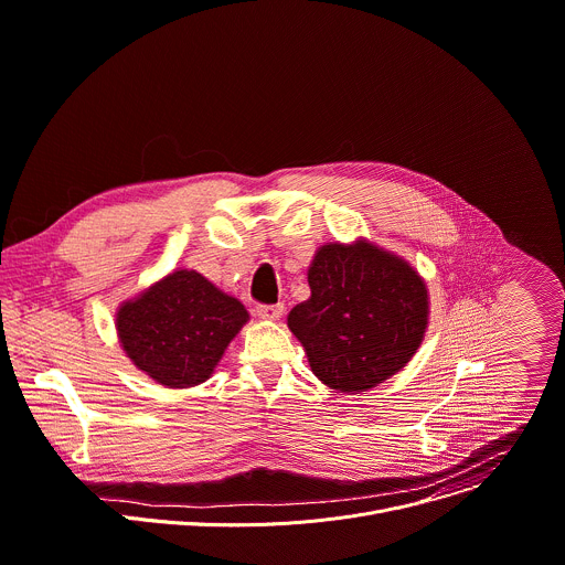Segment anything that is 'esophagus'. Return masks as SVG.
Masks as SVG:
<instances>
[{
  "label": "esophagus",
  "mask_w": 565,
  "mask_h": 565,
  "mask_svg": "<svg viewBox=\"0 0 565 565\" xmlns=\"http://www.w3.org/2000/svg\"><path fill=\"white\" fill-rule=\"evenodd\" d=\"M254 311L264 320H279L284 316V303H256Z\"/></svg>",
  "instance_id": "1"
}]
</instances>
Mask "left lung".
Listing matches in <instances>:
<instances>
[{
    "mask_svg": "<svg viewBox=\"0 0 565 565\" xmlns=\"http://www.w3.org/2000/svg\"><path fill=\"white\" fill-rule=\"evenodd\" d=\"M311 299L288 327L313 374L333 390L365 392L396 374L422 344L428 292L398 256L374 245H324L309 270Z\"/></svg>",
    "mask_w": 565,
    "mask_h": 565,
    "instance_id": "8db88e82",
    "label": "left lung"
}]
</instances>
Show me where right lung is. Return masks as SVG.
Segmentation results:
<instances>
[{
	"instance_id": "right-lung-1",
	"label": "right lung",
	"mask_w": 565,
	"mask_h": 565,
	"mask_svg": "<svg viewBox=\"0 0 565 565\" xmlns=\"http://www.w3.org/2000/svg\"><path fill=\"white\" fill-rule=\"evenodd\" d=\"M247 311L202 275L178 270L117 313L130 361L169 387L207 381Z\"/></svg>"
}]
</instances>
